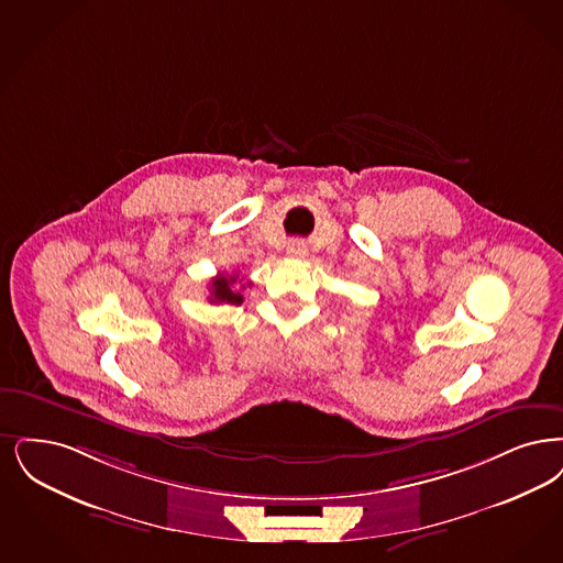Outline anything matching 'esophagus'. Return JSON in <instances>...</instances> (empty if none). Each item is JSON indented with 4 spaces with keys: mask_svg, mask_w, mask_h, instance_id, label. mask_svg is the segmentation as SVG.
<instances>
[{
    "mask_svg": "<svg viewBox=\"0 0 563 563\" xmlns=\"http://www.w3.org/2000/svg\"><path fill=\"white\" fill-rule=\"evenodd\" d=\"M287 253L291 257H306L308 255V247L301 243V241H292L291 245L287 247Z\"/></svg>",
    "mask_w": 563,
    "mask_h": 563,
    "instance_id": "1",
    "label": "esophagus"
}]
</instances>
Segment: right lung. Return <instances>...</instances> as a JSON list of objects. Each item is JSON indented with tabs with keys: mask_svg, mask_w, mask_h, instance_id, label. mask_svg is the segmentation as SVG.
Segmentation results:
<instances>
[{
	"mask_svg": "<svg viewBox=\"0 0 563 563\" xmlns=\"http://www.w3.org/2000/svg\"><path fill=\"white\" fill-rule=\"evenodd\" d=\"M236 274L228 276V274H218L216 278H211L209 285V301L211 303H232V306H241L243 303V295L236 289Z\"/></svg>",
	"mask_w": 563,
	"mask_h": 563,
	"instance_id": "1",
	"label": "right lung"
}]
</instances>
